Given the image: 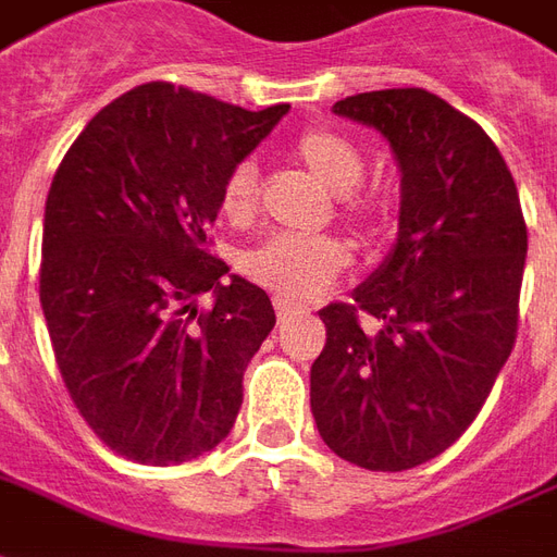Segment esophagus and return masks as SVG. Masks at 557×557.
<instances>
[{
  "instance_id": "1",
  "label": "esophagus",
  "mask_w": 557,
  "mask_h": 557,
  "mask_svg": "<svg viewBox=\"0 0 557 557\" xmlns=\"http://www.w3.org/2000/svg\"><path fill=\"white\" fill-rule=\"evenodd\" d=\"M274 310H277V319L280 322H289V319H298V315H304L301 307H292V304L286 301H274Z\"/></svg>"
}]
</instances>
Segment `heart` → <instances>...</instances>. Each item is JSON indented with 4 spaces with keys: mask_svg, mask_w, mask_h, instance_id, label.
Listing matches in <instances>:
<instances>
[{
    "mask_svg": "<svg viewBox=\"0 0 557 557\" xmlns=\"http://www.w3.org/2000/svg\"><path fill=\"white\" fill-rule=\"evenodd\" d=\"M295 158L313 172L327 190L343 199L351 218L363 223L373 214L367 199L351 194L363 178V158L349 139L334 131H310L298 139ZM256 208V166L238 163L220 194V211L232 223H244ZM349 265L346 244L331 235H271L242 256L247 277L274 292L280 301L307 304L331 289V283Z\"/></svg>",
    "mask_w": 557,
    "mask_h": 557,
    "instance_id": "heart-1",
    "label": "heart"
}]
</instances>
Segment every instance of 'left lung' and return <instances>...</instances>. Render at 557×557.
<instances>
[{"mask_svg":"<svg viewBox=\"0 0 557 557\" xmlns=\"http://www.w3.org/2000/svg\"><path fill=\"white\" fill-rule=\"evenodd\" d=\"M334 113L375 127L399 170L391 253L327 304L310 367L322 442L351 466H423L471 426L510 358L528 232L513 175L486 131L426 89L351 95ZM373 314L363 332L357 313Z\"/></svg>","mask_w":557,"mask_h":557,"instance_id":"8db88e82","label":"left lung"}]
</instances>
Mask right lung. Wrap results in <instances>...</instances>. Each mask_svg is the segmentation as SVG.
Here are the masks:
<instances>
[{"mask_svg": "<svg viewBox=\"0 0 557 557\" xmlns=\"http://www.w3.org/2000/svg\"><path fill=\"white\" fill-rule=\"evenodd\" d=\"M286 113L146 83L107 103L55 170L44 319L79 414L134 462L196 459L238 418L244 370L277 315L265 289L208 253V232L230 172Z\"/></svg>", "mask_w": 557, "mask_h": 557, "instance_id": "obj_1", "label": "right lung"}]
</instances>
